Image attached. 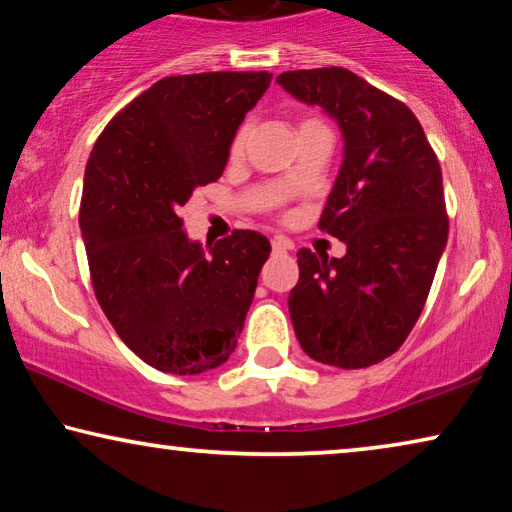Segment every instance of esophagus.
I'll use <instances>...</instances> for the list:
<instances>
[{"instance_id":"34e87169","label":"esophagus","mask_w":512,"mask_h":512,"mask_svg":"<svg viewBox=\"0 0 512 512\" xmlns=\"http://www.w3.org/2000/svg\"><path fill=\"white\" fill-rule=\"evenodd\" d=\"M271 248H273V253H287V250H289V246L282 239H273Z\"/></svg>"}]
</instances>
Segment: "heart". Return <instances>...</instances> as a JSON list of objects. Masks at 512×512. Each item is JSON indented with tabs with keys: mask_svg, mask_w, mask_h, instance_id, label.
Masks as SVG:
<instances>
[{
	"mask_svg": "<svg viewBox=\"0 0 512 512\" xmlns=\"http://www.w3.org/2000/svg\"><path fill=\"white\" fill-rule=\"evenodd\" d=\"M317 124H319V121L308 119V121H303L299 128H303V126H317ZM243 142H246V128H241V131L236 133V137H234V142H232V154L234 156H239L241 151H243ZM285 181H289V179H285Z\"/></svg>",
	"mask_w": 512,
	"mask_h": 512,
	"instance_id": "heart-1",
	"label": "heart"
}]
</instances>
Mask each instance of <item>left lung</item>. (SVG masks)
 <instances>
[{
  "mask_svg": "<svg viewBox=\"0 0 512 512\" xmlns=\"http://www.w3.org/2000/svg\"><path fill=\"white\" fill-rule=\"evenodd\" d=\"M278 85L338 124L342 165L319 227L345 257L299 250L289 317L303 352L356 370L398 352L448 241L444 181L407 105L347 68L287 71Z\"/></svg>",
  "mask_w": 512,
  "mask_h": 512,
  "instance_id": "left-lung-1",
  "label": "left lung"
}]
</instances>
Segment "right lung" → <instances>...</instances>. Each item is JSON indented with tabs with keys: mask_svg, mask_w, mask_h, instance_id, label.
<instances>
[{
	"mask_svg": "<svg viewBox=\"0 0 512 512\" xmlns=\"http://www.w3.org/2000/svg\"><path fill=\"white\" fill-rule=\"evenodd\" d=\"M271 73L158 80L98 137L82 188L80 230L96 299L128 349L170 375H200L234 352L271 253L234 230L202 248L183 230L195 188L218 181L234 135Z\"/></svg>",
	"mask_w": 512,
	"mask_h": 512,
	"instance_id": "right-lung-1",
	"label": "right lung"
}]
</instances>
